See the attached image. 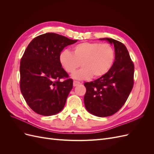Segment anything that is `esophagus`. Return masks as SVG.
<instances>
[{"instance_id": "obj_1", "label": "esophagus", "mask_w": 154, "mask_h": 154, "mask_svg": "<svg viewBox=\"0 0 154 154\" xmlns=\"http://www.w3.org/2000/svg\"><path fill=\"white\" fill-rule=\"evenodd\" d=\"M80 83L79 82H77V81H74L73 82V86L74 87H76V86L80 85Z\"/></svg>"}]
</instances>
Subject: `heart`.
I'll return each mask as SVG.
<instances>
[{
    "label": "heart",
    "mask_w": 154,
    "mask_h": 154,
    "mask_svg": "<svg viewBox=\"0 0 154 154\" xmlns=\"http://www.w3.org/2000/svg\"><path fill=\"white\" fill-rule=\"evenodd\" d=\"M115 51L108 43L82 42L74 46L72 53L64 50L59 56V61L67 72L72 74L81 66L82 68L73 74L77 80H87L92 76H104L112 67Z\"/></svg>",
    "instance_id": "heart-1"
}]
</instances>
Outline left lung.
I'll list each match as a JSON object with an SVG mask.
<instances>
[{"label":"left lung","instance_id":"1","mask_svg":"<svg viewBox=\"0 0 154 154\" xmlns=\"http://www.w3.org/2000/svg\"><path fill=\"white\" fill-rule=\"evenodd\" d=\"M101 40L114 44L115 61L104 76L84 83V103L88 112L107 117L117 112L128 99L134 86V65L123 44L112 38Z\"/></svg>","mask_w":154,"mask_h":154}]
</instances>
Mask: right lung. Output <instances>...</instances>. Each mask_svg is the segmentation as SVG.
Returning a JSON list of instances; mask_svg holds the SVG:
<instances>
[{
    "instance_id": "obj_1",
    "label": "right lung",
    "mask_w": 154,
    "mask_h": 154,
    "mask_svg": "<svg viewBox=\"0 0 154 154\" xmlns=\"http://www.w3.org/2000/svg\"><path fill=\"white\" fill-rule=\"evenodd\" d=\"M77 41L48 32L35 37L27 45L20 60V88L35 112L52 116L63 109L73 80L62 67L59 56L65 47Z\"/></svg>"
}]
</instances>
